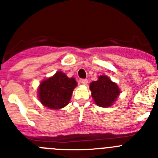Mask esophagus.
Returning <instances> with one entry per match:
<instances>
[{
	"mask_svg": "<svg viewBox=\"0 0 158 158\" xmlns=\"http://www.w3.org/2000/svg\"><path fill=\"white\" fill-rule=\"evenodd\" d=\"M81 84H83V85H86L88 84V80L87 79H82V80H81Z\"/></svg>",
	"mask_w": 158,
	"mask_h": 158,
	"instance_id": "esophagus-1",
	"label": "esophagus"
}]
</instances>
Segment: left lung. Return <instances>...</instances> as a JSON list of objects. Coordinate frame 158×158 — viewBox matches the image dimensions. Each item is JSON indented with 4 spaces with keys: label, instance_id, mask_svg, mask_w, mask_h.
<instances>
[{
    "label": "left lung",
    "instance_id": "8db88e82",
    "mask_svg": "<svg viewBox=\"0 0 158 158\" xmlns=\"http://www.w3.org/2000/svg\"><path fill=\"white\" fill-rule=\"evenodd\" d=\"M89 88L96 105L102 107L112 105L120 93L117 84L111 81V79L105 75L100 76L98 80L92 82Z\"/></svg>",
    "mask_w": 158,
    "mask_h": 158
}]
</instances>
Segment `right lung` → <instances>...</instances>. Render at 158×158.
Masks as SVG:
<instances>
[{
  "label": "right lung",
  "mask_w": 158,
  "mask_h": 158,
  "mask_svg": "<svg viewBox=\"0 0 158 158\" xmlns=\"http://www.w3.org/2000/svg\"><path fill=\"white\" fill-rule=\"evenodd\" d=\"M77 85L74 77L69 78L64 73L58 71L40 83L38 89L39 100L50 109H60L69 104Z\"/></svg>",
  "instance_id": "obj_1"
}]
</instances>
